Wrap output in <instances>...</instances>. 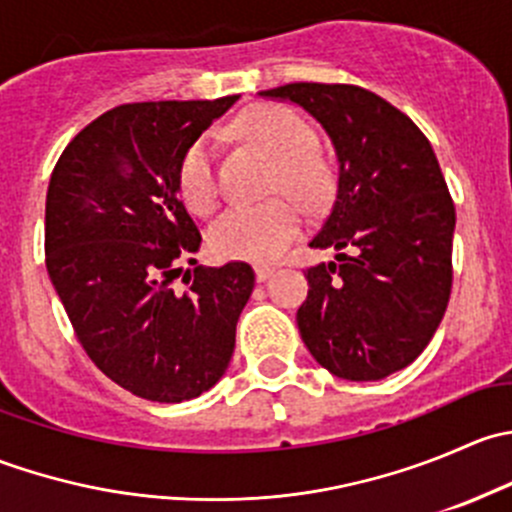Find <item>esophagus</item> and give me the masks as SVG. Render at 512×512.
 <instances>
[{
	"label": "esophagus",
	"mask_w": 512,
	"mask_h": 512,
	"mask_svg": "<svg viewBox=\"0 0 512 512\" xmlns=\"http://www.w3.org/2000/svg\"><path fill=\"white\" fill-rule=\"evenodd\" d=\"M255 275H257V282H265V280H270L272 275H275V267H272V265H257Z\"/></svg>",
	"instance_id": "34e87169"
}]
</instances>
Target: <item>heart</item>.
<instances>
[{
    "mask_svg": "<svg viewBox=\"0 0 512 512\" xmlns=\"http://www.w3.org/2000/svg\"><path fill=\"white\" fill-rule=\"evenodd\" d=\"M237 133L252 146L277 160L275 193H287L314 208L329 193V170L317 156V136L304 118L285 106H255L235 123ZM178 190L188 210L208 215L218 200L213 168V141L200 136L185 151L178 168ZM299 210L289 200L265 205H235L225 210L208 232V242L218 257L230 260H272L297 237Z\"/></svg>",
    "mask_w": 512,
    "mask_h": 512,
    "instance_id": "heart-1",
    "label": "heart"
}]
</instances>
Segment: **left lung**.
I'll use <instances>...</instances> for the list:
<instances>
[{
    "label": "left lung",
    "mask_w": 512,
    "mask_h": 512,
    "mask_svg": "<svg viewBox=\"0 0 512 512\" xmlns=\"http://www.w3.org/2000/svg\"><path fill=\"white\" fill-rule=\"evenodd\" d=\"M260 96L304 108L337 156V195L309 247L297 327L347 381H379L426 349L451 297L456 208L428 138L406 113L349 84H287Z\"/></svg>",
    "instance_id": "1"
}]
</instances>
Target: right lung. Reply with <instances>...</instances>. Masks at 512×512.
I'll use <instances>...</instances> for the list:
<instances>
[{"label": "right lung", "mask_w": 512, "mask_h": 512, "mask_svg": "<svg viewBox=\"0 0 512 512\" xmlns=\"http://www.w3.org/2000/svg\"><path fill=\"white\" fill-rule=\"evenodd\" d=\"M240 96L123 103L84 128L46 193V270L91 361L131 394L180 404L223 379L255 287L247 262L193 260L185 151ZM195 271L182 274L184 262ZM182 274L185 293L172 289Z\"/></svg>", "instance_id": "right-lung-1"}]
</instances>
